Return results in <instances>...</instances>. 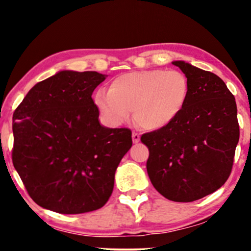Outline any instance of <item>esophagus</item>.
Instances as JSON below:
<instances>
[{"mask_svg": "<svg viewBox=\"0 0 251 251\" xmlns=\"http://www.w3.org/2000/svg\"><path fill=\"white\" fill-rule=\"evenodd\" d=\"M139 140H140V136L138 135V133L132 132V142H133V144L139 143Z\"/></svg>", "mask_w": 251, "mask_h": 251, "instance_id": "34e87169", "label": "esophagus"}]
</instances>
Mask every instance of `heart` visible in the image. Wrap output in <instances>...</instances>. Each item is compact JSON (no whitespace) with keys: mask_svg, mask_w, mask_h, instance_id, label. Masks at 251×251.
Here are the masks:
<instances>
[{"mask_svg":"<svg viewBox=\"0 0 251 251\" xmlns=\"http://www.w3.org/2000/svg\"><path fill=\"white\" fill-rule=\"evenodd\" d=\"M190 96V82L179 71L142 70L116 76L108 91L97 90L96 107L106 121L120 126L130 112L143 129L167 128L183 113Z\"/></svg>","mask_w":251,"mask_h":251,"instance_id":"b5f03b06","label":"heart"}]
</instances>
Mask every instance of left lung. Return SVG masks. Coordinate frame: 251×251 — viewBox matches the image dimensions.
<instances>
[{
    "instance_id": "left-lung-1",
    "label": "left lung",
    "mask_w": 251,
    "mask_h": 251,
    "mask_svg": "<svg viewBox=\"0 0 251 251\" xmlns=\"http://www.w3.org/2000/svg\"><path fill=\"white\" fill-rule=\"evenodd\" d=\"M190 82L184 111L167 128L144 133L151 183L168 200L192 202L217 191L231 174L240 130L234 96L224 81L183 60Z\"/></svg>"
}]
</instances>
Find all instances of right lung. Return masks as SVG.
<instances>
[{
  "label": "right lung",
  "instance_id": "1",
  "mask_svg": "<svg viewBox=\"0 0 251 251\" xmlns=\"http://www.w3.org/2000/svg\"><path fill=\"white\" fill-rule=\"evenodd\" d=\"M106 76L60 71L34 85L13 113L12 162L40 207L83 214L111 197L132 139L129 129L99 122L91 96Z\"/></svg>",
  "mask_w": 251,
  "mask_h": 251
}]
</instances>
